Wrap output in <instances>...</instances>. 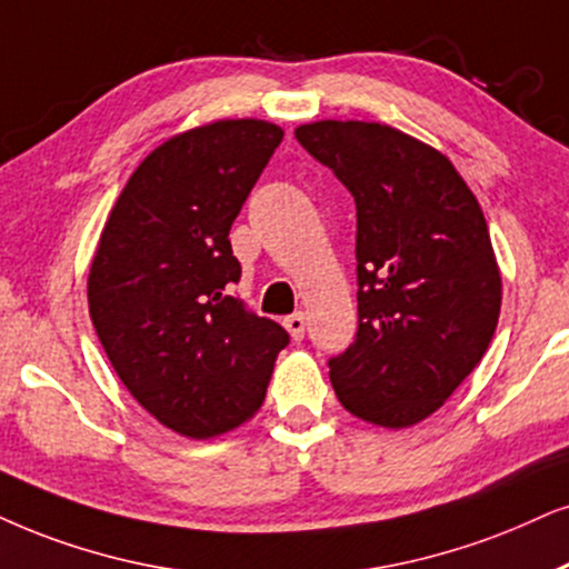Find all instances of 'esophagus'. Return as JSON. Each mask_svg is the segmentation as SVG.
Listing matches in <instances>:
<instances>
[{
    "label": "esophagus",
    "instance_id": "34e87169",
    "mask_svg": "<svg viewBox=\"0 0 569 569\" xmlns=\"http://www.w3.org/2000/svg\"><path fill=\"white\" fill-rule=\"evenodd\" d=\"M283 326H286V330H289V333H291L293 341H301V338H305L307 320H305V315H301V312L289 315V318L283 320Z\"/></svg>",
    "mask_w": 569,
    "mask_h": 569
}]
</instances>
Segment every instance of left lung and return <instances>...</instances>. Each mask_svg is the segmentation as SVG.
Here are the masks:
<instances>
[{"label": "left lung", "instance_id": "obj_1", "mask_svg": "<svg viewBox=\"0 0 569 569\" xmlns=\"http://www.w3.org/2000/svg\"><path fill=\"white\" fill-rule=\"evenodd\" d=\"M297 141L357 204L355 343L330 357L351 415L407 428L476 370L501 309V276L478 199L455 164L391 126L320 120Z\"/></svg>", "mask_w": 569, "mask_h": 569}]
</instances>
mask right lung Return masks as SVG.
I'll return each mask as SVG.
<instances>
[{"mask_svg":"<svg viewBox=\"0 0 569 569\" xmlns=\"http://www.w3.org/2000/svg\"><path fill=\"white\" fill-rule=\"evenodd\" d=\"M280 141L264 120L172 136L128 178L93 254V330L133 399L181 436L249 420L291 341L233 293L241 264L228 239Z\"/></svg>","mask_w":569,"mask_h":569,"instance_id":"right-lung-1","label":"right lung"}]
</instances>
